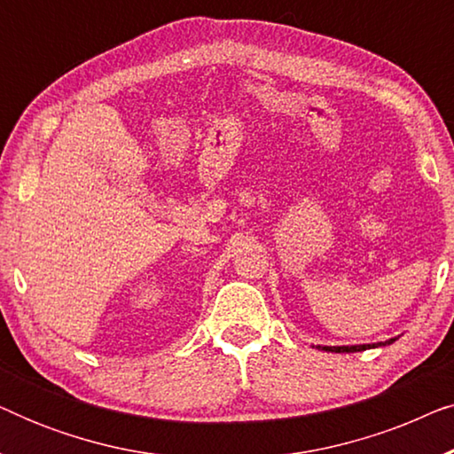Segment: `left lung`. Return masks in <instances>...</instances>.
Returning a JSON list of instances; mask_svg holds the SVG:
<instances>
[{
	"instance_id": "left-lung-1",
	"label": "left lung",
	"mask_w": 454,
	"mask_h": 454,
	"mask_svg": "<svg viewBox=\"0 0 454 454\" xmlns=\"http://www.w3.org/2000/svg\"><path fill=\"white\" fill-rule=\"evenodd\" d=\"M396 339H390V340H384V343H372V345H343V347H320L318 349L322 351H333V353H356V351H365V349H372V347H380V345H390L395 343Z\"/></svg>"
}]
</instances>
